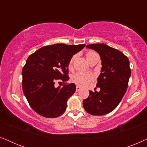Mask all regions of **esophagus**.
<instances>
[{"instance_id":"34e87169","label":"esophagus","mask_w":147,"mask_h":147,"mask_svg":"<svg viewBox=\"0 0 147 147\" xmlns=\"http://www.w3.org/2000/svg\"><path fill=\"white\" fill-rule=\"evenodd\" d=\"M80 90H81V87H80V86H76V92H79Z\"/></svg>"}]
</instances>
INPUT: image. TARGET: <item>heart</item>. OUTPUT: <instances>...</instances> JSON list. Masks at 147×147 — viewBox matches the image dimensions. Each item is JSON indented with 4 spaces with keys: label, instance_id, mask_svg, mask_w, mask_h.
Returning <instances> with one entry per match:
<instances>
[{
    "label": "heart",
    "instance_id": "b5f03b06",
    "mask_svg": "<svg viewBox=\"0 0 147 147\" xmlns=\"http://www.w3.org/2000/svg\"><path fill=\"white\" fill-rule=\"evenodd\" d=\"M96 53L94 51H88L86 54V58L87 59L91 57L92 55L96 54ZM75 58V56H73L69 60V63H68V67L71 69L73 65V62ZM94 80V76L92 74H88V73H83V72H78L74 74L72 76L71 80L74 83L77 84L78 86H87L90 85Z\"/></svg>",
    "mask_w": 147,
    "mask_h": 147
}]
</instances>
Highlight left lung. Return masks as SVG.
Wrapping results in <instances>:
<instances>
[{"mask_svg":"<svg viewBox=\"0 0 147 147\" xmlns=\"http://www.w3.org/2000/svg\"><path fill=\"white\" fill-rule=\"evenodd\" d=\"M86 47L99 53L102 67L96 84L100 91H90L83 106L92 115H104L117 107L126 93L131 74L129 60L121 51L105 44H91Z\"/></svg>","mask_w":147,"mask_h":147,"instance_id":"left-lung-1","label":"left lung"}]
</instances>
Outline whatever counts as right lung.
<instances>
[{
    "instance_id": "right-lung-1",
    "label": "right lung",
    "mask_w": 147,
    "mask_h": 147,
    "mask_svg": "<svg viewBox=\"0 0 147 147\" xmlns=\"http://www.w3.org/2000/svg\"><path fill=\"white\" fill-rule=\"evenodd\" d=\"M85 44L58 43L40 48L27 58L22 70L23 93L34 111L43 117L61 116L67 107V100L76 92V85L67 84L68 63L74 54ZM59 80L63 87L55 88Z\"/></svg>"
}]
</instances>
